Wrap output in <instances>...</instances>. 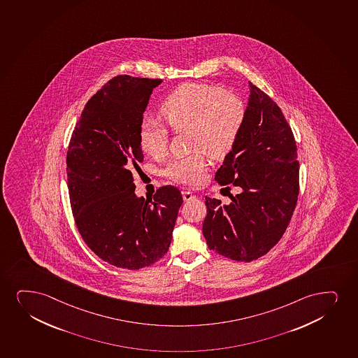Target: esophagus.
<instances>
[{"mask_svg": "<svg viewBox=\"0 0 358 358\" xmlns=\"http://www.w3.org/2000/svg\"><path fill=\"white\" fill-rule=\"evenodd\" d=\"M182 196H183V200H185V201H190V200L195 199V194H193V193L189 192V190H185V192H182Z\"/></svg>", "mask_w": 358, "mask_h": 358, "instance_id": "34e87169", "label": "esophagus"}]
</instances>
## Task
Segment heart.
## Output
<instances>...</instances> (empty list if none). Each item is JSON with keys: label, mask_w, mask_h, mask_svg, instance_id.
I'll list each match as a JSON object with an SVG mask.
<instances>
[{"label": "heart", "mask_w": 358, "mask_h": 358, "mask_svg": "<svg viewBox=\"0 0 358 358\" xmlns=\"http://www.w3.org/2000/svg\"><path fill=\"white\" fill-rule=\"evenodd\" d=\"M159 113L173 133L188 131L192 155L175 158L164 169L170 180L187 185L203 181L206 155L223 159L233 150L245 122V106L233 94L210 84L185 83L164 99ZM169 131L163 124L146 120L138 129L142 150L159 159L168 150Z\"/></svg>", "instance_id": "obj_1"}]
</instances>
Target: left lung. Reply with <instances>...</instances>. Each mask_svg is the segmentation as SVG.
Here are the masks:
<instances>
[{
	"label": "left lung",
	"instance_id": "obj_1",
	"mask_svg": "<svg viewBox=\"0 0 358 358\" xmlns=\"http://www.w3.org/2000/svg\"><path fill=\"white\" fill-rule=\"evenodd\" d=\"M281 108L250 82L238 142L217 170L220 185L241 193L229 205L206 196L203 223L208 248L233 261L251 262L274 248L287 229L299 194V163ZM229 188V187H228Z\"/></svg>",
	"mask_w": 358,
	"mask_h": 358
}]
</instances>
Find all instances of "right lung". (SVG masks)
<instances>
[{"mask_svg": "<svg viewBox=\"0 0 358 358\" xmlns=\"http://www.w3.org/2000/svg\"><path fill=\"white\" fill-rule=\"evenodd\" d=\"M163 80L117 76L84 107L67 150V187L80 236L102 261L123 269L153 264L168 252L183 199L164 185L137 198L134 173L143 153L138 129Z\"/></svg>", "mask_w": 358, "mask_h": 358, "instance_id": "add662e5", "label": "right lung"}]
</instances>
